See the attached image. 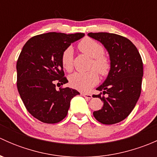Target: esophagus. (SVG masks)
<instances>
[{"label":"esophagus","mask_w":157,"mask_h":157,"mask_svg":"<svg viewBox=\"0 0 157 157\" xmlns=\"http://www.w3.org/2000/svg\"><path fill=\"white\" fill-rule=\"evenodd\" d=\"M81 95L83 96H84L85 98H86V99H90L93 98V96H92L91 94H89V93H81Z\"/></svg>","instance_id":"esophagus-1"}]
</instances>
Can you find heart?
Returning <instances> with one entry per match:
<instances>
[{
	"label": "heart",
	"mask_w": 157,
	"mask_h": 157,
	"mask_svg": "<svg viewBox=\"0 0 157 157\" xmlns=\"http://www.w3.org/2000/svg\"><path fill=\"white\" fill-rule=\"evenodd\" d=\"M78 48L81 52L88 55L93 59L92 67L95 68L102 76L106 75L110 68V63L108 58L104 56V48L99 42L90 38H85L78 44ZM74 50L68 47L61 55V64L67 71L73 69ZM70 84L73 88L82 92L89 91L97 83L99 76L94 70L88 72H77L70 77Z\"/></svg>",
	"instance_id": "b5f03b06"
}]
</instances>
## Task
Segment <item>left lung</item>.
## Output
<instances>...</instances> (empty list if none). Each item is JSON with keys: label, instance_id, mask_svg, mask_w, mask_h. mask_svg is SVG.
<instances>
[{"label": "left lung", "instance_id": "8db88e82", "mask_svg": "<svg viewBox=\"0 0 157 157\" xmlns=\"http://www.w3.org/2000/svg\"><path fill=\"white\" fill-rule=\"evenodd\" d=\"M88 36L103 45L109 55L110 70L93 97L100 98L103 106L93 116L104 124L123 121L135 107L141 92L143 62L138 50L127 38L109 33H90ZM106 96H105V95Z\"/></svg>", "mask_w": 157, "mask_h": 157}]
</instances>
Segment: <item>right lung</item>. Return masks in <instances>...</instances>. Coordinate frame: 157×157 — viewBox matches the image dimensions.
I'll use <instances>...</instances> for the list:
<instances>
[{"instance_id": "right-lung-1", "label": "right lung", "mask_w": 157, "mask_h": 157, "mask_svg": "<svg viewBox=\"0 0 157 157\" xmlns=\"http://www.w3.org/2000/svg\"><path fill=\"white\" fill-rule=\"evenodd\" d=\"M84 33H48L33 36L23 47L17 62V89L28 112L48 124L67 116L72 98L80 94L69 87L56 90V84L67 83L61 55Z\"/></svg>"}]
</instances>
